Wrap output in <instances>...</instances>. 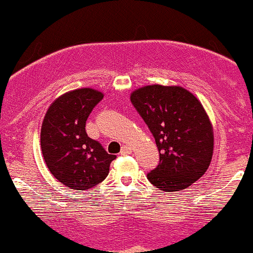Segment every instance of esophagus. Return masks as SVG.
I'll use <instances>...</instances> for the list:
<instances>
[{"label": "esophagus", "instance_id": "1", "mask_svg": "<svg viewBox=\"0 0 253 253\" xmlns=\"http://www.w3.org/2000/svg\"><path fill=\"white\" fill-rule=\"evenodd\" d=\"M120 153H121L122 156H126V154H129V153H131V148H129V147H127V146H124L121 148V152H120Z\"/></svg>", "mask_w": 253, "mask_h": 253}]
</instances>
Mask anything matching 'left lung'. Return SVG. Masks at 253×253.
<instances>
[{
	"instance_id": "left-lung-1",
	"label": "left lung",
	"mask_w": 253,
	"mask_h": 253,
	"mask_svg": "<svg viewBox=\"0 0 253 253\" xmlns=\"http://www.w3.org/2000/svg\"><path fill=\"white\" fill-rule=\"evenodd\" d=\"M131 102L159 151L148 180L159 190L178 192L203 176L212 158L214 132L202 102L184 87L163 85L134 90Z\"/></svg>"
}]
</instances>
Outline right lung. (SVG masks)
I'll use <instances>...</instances> for the list:
<instances>
[{"mask_svg": "<svg viewBox=\"0 0 253 253\" xmlns=\"http://www.w3.org/2000/svg\"><path fill=\"white\" fill-rule=\"evenodd\" d=\"M104 95L84 87L59 96L49 106L41 129V147L50 173L68 188L87 190L101 183L116 158L90 138L85 125Z\"/></svg>", "mask_w": 253, "mask_h": 253, "instance_id": "1", "label": "right lung"}]
</instances>
